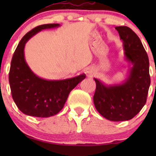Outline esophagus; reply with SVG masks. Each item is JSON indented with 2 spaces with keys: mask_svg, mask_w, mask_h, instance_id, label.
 <instances>
[{
  "mask_svg": "<svg viewBox=\"0 0 156 156\" xmlns=\"http://www.w3.org/2000/svg\"><path fill=\"white\" fill-rule=\"evenodd\" d=\"M86 74H87L88 76L92 77L93 75L94 74V69H91V68H87V69H86Z\"/></svg>",
  "mask_w": 156,
  "mask_h": 156,
  "instance_id": "esophagus-1",
  "label": "esophagus"
}]
</instances>
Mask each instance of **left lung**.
Listing matches in <instances>:
<instances>
[{
    "label": "left lung",
    "instance_id": "1",
    "mask_svg": "<svg viewBox=\"0 0 156 156\" xmlns=\"http://www.w3.org/2000/svg\"><path fill=\"white\" fill-rule=\"evenodd\" d=\"M123 42L125 59L131 64L126 79L121 84L107 85L94 78V106L101 115L113 122L128 121L146 104L150 86L149 62L136 33L127 26H117Z\"/></svg>",
    "mask_w": 156,
    "mask_h": 156
}]
</instances>
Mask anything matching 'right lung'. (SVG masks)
<instances>
[{
  "mask_svg": "<svg viewBox=\"0 0 156 156\" xmlns=\"http://www.w3.org/2000/svg\"><path fill=\"white\" fill-rule=\"evenodd\" d=\"M59 24H45L31 29L22 38L11 60L9 82L12 99L19 109L29 116L48 118L63 108L69 93L86 78L82 74L64 80L44 79L36 75L26 62L24 48L32 36L43 29L59 27Z\"/></svg>",
  "mask_w": 156,
  "mask_h": 156,
  "instance_id": "1",
  "label": "right lung"
}]
</instances>
